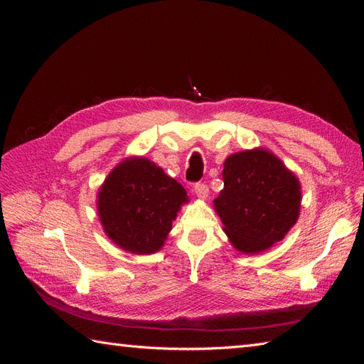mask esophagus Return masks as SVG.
<instances>
[{
    "label": "esophagus",
    "instance_id": "1",
    "mask_svg": "<svg viewBox=\"0 0 364 364\" xmlns=\"http://www.w3.org/2000/svg\"><path fill=\"white\" fill-rule=\"evenodd\" d=\"M194 194L199 197L200 200H205L206 197H208V193H209V188H208V185H205V183H196L194 185Z\"/></svg>",
    "mask_w": 364,
    "mask_h": 364
}]
</instances>
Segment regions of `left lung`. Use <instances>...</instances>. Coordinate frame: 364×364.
I'll list each match as a JSON object with an SVG mask.
<instances>
[{"label":"left lung","instance_id":"left-lung-1","mask_svg":"<svg viewBox=\"0 0 364 364\" xmlns=\"http://www.w3.org/2000/svg\"><path fill=\"white\" fill-rule=\"evenodd\" d=\"M222 174L225 186L214 209L230 245L257 255L284 240L301 213L297 176L264 147L229 155Z\"/></svg>","mask_w":364,"mask_h":364}]
</instances>
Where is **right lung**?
I'll return each instance as SVG.
<instances>
[{
	"label": "right lung",
	"mask_w": 364,
	"mask_h": 364,
	"mask_svg": "<svg viewBox=\"0 0 364 364\" xmlns=\"http://www.w3.org/2000/svg\"><path fill=\"white\" fill-rule=\"evenodd\" d=\"M183 186L153 161L129 156L121 161L97 193V213L112 243L134 255L162 249L182 205Z\"/></svg>",
	"instance_id": "add662e5"
}]
</instances>
